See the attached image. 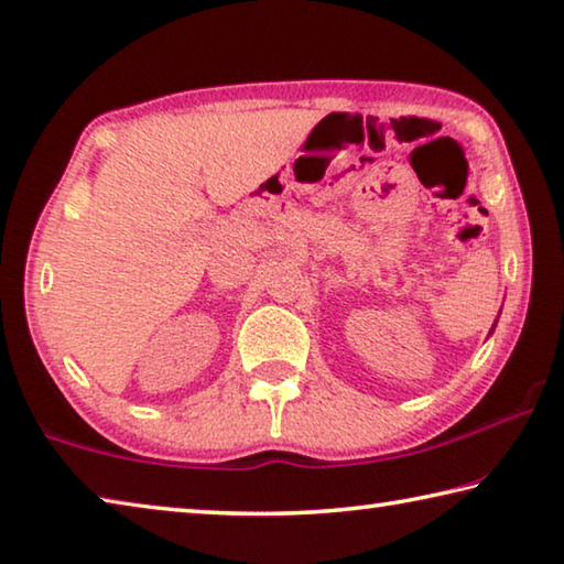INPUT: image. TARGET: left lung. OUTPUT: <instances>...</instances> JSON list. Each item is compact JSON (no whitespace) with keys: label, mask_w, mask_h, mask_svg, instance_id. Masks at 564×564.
<instances>
[{"label":"left lung","mask_w":564,"mask_h":564,"mask_svg":"<svg viewBox=\"0 0 564 564\" xmlns=\"http://www.w3.org/2000/svg\"><path fill=\"white\" fill-rule=\"evenodd\" d=\"M495 323H498V321H495ZM492 330H495V326H492ZM492 330H490V333H492Z\"/></svg>","instance_id":"obj_1"}]
</instances>
